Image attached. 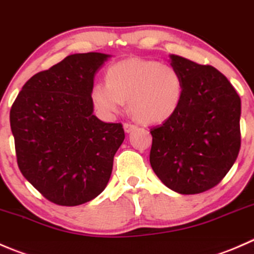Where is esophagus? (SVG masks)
I'll return each instance as SVG.
<instances>
[{
	"instance_id": "1",
	"label": "esophagus",
	"mask_w": 254,
	"mask_h": 254,
	"mask_svg": "<svg viewBox=\"0 0 254 254\" xmlns=\"http://www.w3.org/2000/svg\"><path fill=\"white\" fill-rule=\"evenodd\" d=\"M135 128H137V126H135V125H132V124H125L124 125V129H125V132H126V133L133 132V130H134Z\"/></svg>"
}]
</instances>
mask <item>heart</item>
<instances>
[{"label": "heart", "instance_id": "1", "mask_svg": "<svg viewBox=\"0 0 254 254\" xmlns=\"http://www.w3.org/2000/svg\"><path fill=\"white\" fill-rule=\"evenodd\" d=\"M183 96V79L173 65L147 59L122 60L107 71V81L91 87L94 106L107 117L129 102L132 116L143 124H162L173 116Z\"/></svg>", "mask_w": 254, "mask_h": 254}]
</instances>
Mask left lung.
<instances>
[{
    "mask_svg": "<svg viewBox=\"0 0 254 254\" xmlns=\"http://www.w3.org/2000/svg\"><path fill=\"white\" fill-rule=\"evenodd\" d=\"M183 79L177 112L150 129V165L160 182L183 195L217 185L241 147V99L227 77L210 65L169 55Z\"/></svg>",
    "mask_w": 254,
    "mask_h": 254,
    "instance_id": "left-lung-1",
    "label": "left lung"
}]
</instances>
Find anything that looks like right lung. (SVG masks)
<instances>
[{
    "label": "right lung",
    "instance_id": "add662e5",
    "mask_svg": "<svg viewBox=\"0 0 254 254\" xmlns=\"http://www.w3.org/2000/svg\"><path fill=\"white\" fill-rule=\"evenodd\" d=\"M111 58L71 54L32 76L9 112L17 163L44 197L63 206L91 201L106 188L125 139L121 124L94 115L95 75Z\"/></svg>",
    "mask_w": 254,
    "mask_h": 254
}]
</instances>
